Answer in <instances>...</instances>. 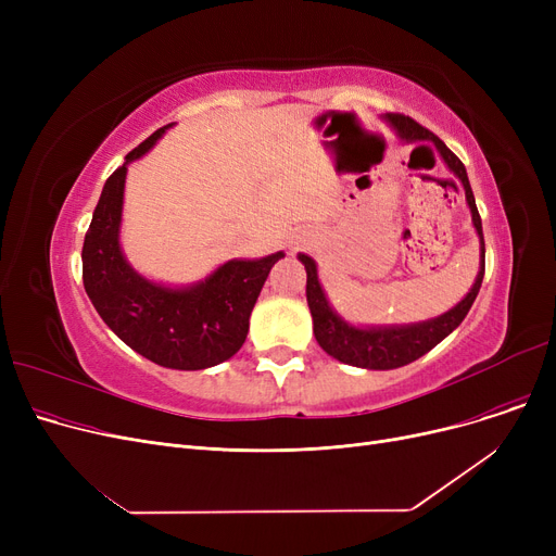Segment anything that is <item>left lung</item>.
Returning a JSON list of instances; mask_svg holds the SVG:
<instances>
[{
    "mask_svg": "<svg viewBox=\"0 0 556 556\" xmlns=\"http://www.w3.org/2000/svg\"><path fill=\"white\" fill-rule=\"evenodd\" d=\"M383 119L390 124V128L396 132V137L405 143H432L437 153L444 160L448 170L455 175V178L464 187L466 204L471 210V223L476 227V233L480 239V270L476 275L473 286L453 308L446 313L424 319V323H413V325H381V327H358L346 323V319L331 306L323 283H319L317 277V263L313 256L300 252L298 258L304 263L306 268V302L311 308L313 317V333L317 344L325 349L329 356L336 361L352 365V367H363V369H396L407 363H413L428 354L432 346L440 344L446 336H451L466 317V313L471 311L480 286L484 277V233H482V220L476 207V198L471 191L469 175H466L464 164L457 160V155L448 149V146L434 137L430 130L413 122L410 116L403 114H386ZM419 149H426V146H419ZM417 149V151H419Z\"/></svg>",
    "mask_w": 556,
    "mask_h": 556,
    "instance_id": "obj_1",
    "label": "left lung"
}]
</instances>
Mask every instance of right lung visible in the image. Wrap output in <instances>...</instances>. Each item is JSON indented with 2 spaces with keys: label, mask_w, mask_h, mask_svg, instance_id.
<instances>
[{
  "label": "right lung",
  "mask_w": 556,
  "mask_h": 556,
  "mask_svg": "<svg viewBox=\"0 0 556 556\" xmlns=\"http://www.w3.org/2000/svg\"><path fill=\"white\" fill-rule=\"evenodd\" d=\"M170 126L139 143L105 180L83 243V286L103 323L137 354L193 371L220 365L243 346L261 288L286 254L229 258L187 286L153 281L130 266L119 241L126 173Z\"/></svg>",
  "instance_id": "obj_1"
}]
</instances>
